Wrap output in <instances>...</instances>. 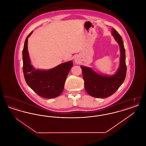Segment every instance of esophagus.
Segmentation results:
<instances>
[{
    "label": "esophagus",
    "mask_w": 146,
    "mask_h": 146,
    "mask_svg": "<svg viewBox=\"0 0 146 146\" xmlns=\"http://www.w3.org/2000/svg\"><path fill=\"white\" fill-rule=\"evenodd\" d=\"M74 61H75V62L78 63H79V60H78V58L76 57V58H74Z\"/></svg>",
    "instance_id": "obj_1"
}]
</instances>
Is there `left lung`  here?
<instances>
[{"instance_id": "left-lung-1", "label": "left lung", "mask_w": 146, "mask_h": 146, "mask_svg": "<svg viewBox=\"0 0 146 146\" xmlns=\"http://www.w3.org/2000/svg\"><path fill=\"white\" fill-rule=\"evenodd\" d=\"M112 35L120 48V63L117 72L113 76L98 74L90 68L80 66L83 72L84 86L87 93L96 98H106L112 95L123 83L126 74L125 50L122 38L114 29Z\"/></svg>"}]
</instances>
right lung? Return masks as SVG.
Returning a JSON list of instances; mask_svg holds the SVG:
<instances>
[{
  "instance_id": "right-lung-1",
  "label": "right lung",
  "mask_w": 146,
  "mask_h": 146,
  "mask_svg": "<svg viewBox=\"0 0 146 146\" xmlns=\"http://www.w3.org/2000/svg\"><path fill=\"white\" fill-rule=\"evenodd\" d=\"M32 32L26 38L22 51L23 72L25 80L39 96L46 98L57 97L62 92L66 78L73 65V62L63 63L48 70L35 69L31 64L27 46L28 38Z\"/></svg>"
}]
</instances>
